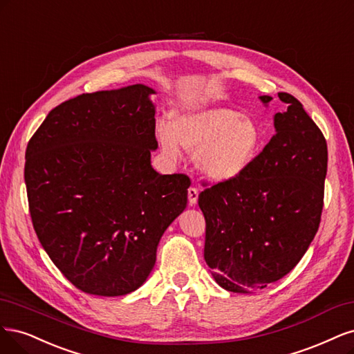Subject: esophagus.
I'll return each instance as SVG.
<instances>
[{"label": "esophagus", "instance_id": "34e87169", "mask_svg": "<svg viewBox=\"0 0 354 354\" xmlns=\"http://www.w3.org/2000/svg\"><path fill=\"white\" fill-rule=\"evenodd\" d=\"M198 200V189L196 187H191L188 188V201H189V206H196Z\"/></svg>", "mask_w": 354, "mask_h": 354}]
</instances>
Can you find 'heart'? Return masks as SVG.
I'll list each match as a JSON object with an SVG mask.
<instances>
[{
    "mask_svg": "<svg viewBox=\"0 0 354 354\" xmlns=\"http://www.w3.org/2000/svg\"><path fill=\"white\" fill-rule=\"evenodd\" d=\"M163 153L176 160L180 147L196 154V165L212 180H231L243 175L257 157L263 133L256 120L238 111L210 107L178 111L170 123L157 124Z\"/></svg>",
    "mask_w": 354,
    "mask_h": 354,
    "instance_id": "obj_1",
    "label": "heart"
}]
</instances>
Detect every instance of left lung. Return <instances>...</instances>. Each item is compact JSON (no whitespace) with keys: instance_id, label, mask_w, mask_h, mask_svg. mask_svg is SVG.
<instances>
[{"instance_id":"1","label":"left lung","mask_w":354,"mask_h":354,"mask_svg":"<svg viewBox=\"0 0 354 354\" xmlns=\"http://www.w3.org/2000/svg\"><path fill=\"white\" fill-rule=\"evenodd\" d=\"M273 118L275 135L243 175L198 196L206 219L204 260L222 288L253 292L291 272L321 223L328 166L325 136L291 94ZM268 104L272 97L261 95Z\"/></svg>"}]
</instances>
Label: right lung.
Here are the masks:
<instances>
[{"label":"right lung","mask_w":354,"mask_h":354,"mask_svg":"<svg viewBox=\"0 0 354 354\" xmlns=\"http://www.w3.org/2000/svg\"><path fill=\"white\" fill-rule=\"evenodd\" d=\"M151 94L136 84L67 100L26 148L33 230L53 263L86 294L140 288L162 235L187 207L189 178L151 166Z\"/></svg>","instance_id":"1"}]
</instances>
